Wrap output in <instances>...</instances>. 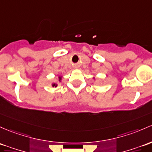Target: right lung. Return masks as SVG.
<instances>
[{
	"mask_svg": "<svg viewBox=\"0 0 152 152\" xmlns=\"http://www.w3.org/2000/svg\"><path fill=\"white\" fill-rule=\"evenodd\" d=\"M61 78H60V80H61ZM53 86H57V85H56V84H54L53 85Z\"/></svg>",
	"mask_w": 152,
	"mask_h": 152,
	"instance_id": "1",
	"label": "right lung"
}]
</instances>
